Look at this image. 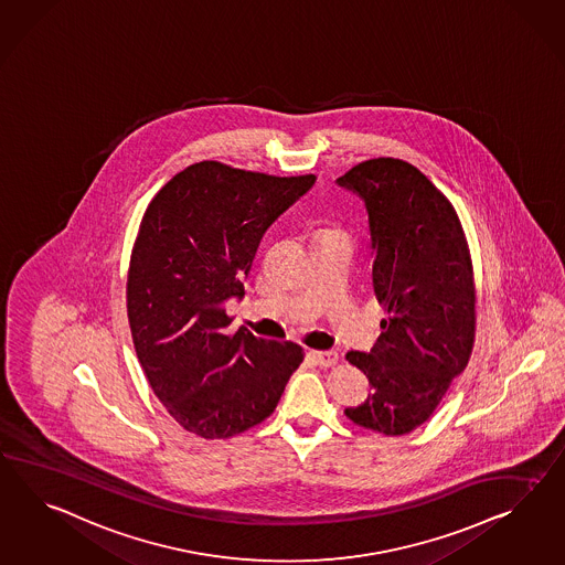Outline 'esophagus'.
Masks as SVG:
<instances>
[{
  "label": "esophagus",
  "mask_w": 565,
  "mask_h": 565,
  "mask_svg": "<svg viewBox=\"0 0 565 565\" xmlns=\"http://www.w3.org/2000/svg\"><path fill=\"white\" fill-rule=\"evenodd\" d=\"M309 356H311L319 366H333V364L338 362V359H340V354H338L335 350H328V352L311 350V352H309Z\"/></svg>",
  "instance_id": "1"
}]
</instances>
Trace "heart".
<instances>
[{"label":"heart","instance_id":"b5f03b06","mask_svg":"<svg viewBox=\"0 0 565 565\" xmlns=\"http://www.w3.org/2000/svg\"><path fill=\"white\" fill-rule=\"evenodd\" d=\"M333 232V230H321L319 233Z\"/></svg>","mask_w":565,"mask_h":565}]
</instances>
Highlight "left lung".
I'll use <instances>...</instances> for the list:
<instances>
[{"label":"left lung","instance_id":"8db88e82","mask_svg":"<svg viewBox=\"0 0 565 565\" xmlns=\"http://www.w3.org/2000/svg\"><path fill=\"white\" fill-rule=\"evenodd\" d=\"M369 213L373 289L385 309L371 352L350 350L371 393L344 414L379 435L404 436L433 416L476 342V282L449 199L412 163L366 160L338 178Z\"/></svg>","mask_w":565,"mask_h":565}]
</instances>
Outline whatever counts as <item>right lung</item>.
Returning <instances> with one entry per match:
<instances>
[{
    "instance_id": "right-lung-1",
    "label": "right lung",
    "mask_w": 565,
    "mask_h": 565,
    "mask_svg": "<svg viewBox=\"0 0 565 565\" xmlns=\"http://www.w3.org/2000/svg\"><path fill=\"white\" fill-rule=\"evenodd\" d=\"M313 182L199 161L147 206L127 276L130 335L151 390L192 435L254 428L303 362L295 342L225 332V301L244 297L262 235Z\"/></svg>"
}]
</instances>
